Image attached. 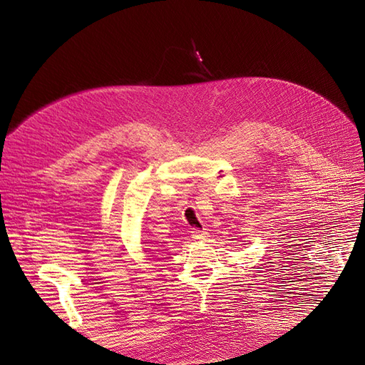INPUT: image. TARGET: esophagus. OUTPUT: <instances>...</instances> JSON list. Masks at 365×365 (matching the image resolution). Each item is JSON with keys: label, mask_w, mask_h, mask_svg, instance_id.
<instances>
[{"label": "esophagus", "mask_w": 365, "mask_h": 365, "mask_svg": "<svg viewBox=\"0 0 365 365\" xmlns=\"http://www.w3.org/2000/svg\"><path fill=\"white\" fill-rule=\"evenodd\" d=\"M192 238L194 240H205L207 237V230L206 229H192Z\"/></svg>", "instance_id": "esophagus-1"}]
</instances>
